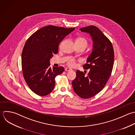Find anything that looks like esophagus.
<instances>
[{
    "mask_svg": "<svg viewBox=\"0 0 135 135\" xmlns=\"http://www.w3.org/2000/svg\"><path fill=\"white\" fill-rule=\"evenodd\" d=\"M65 70L66 71H69L71 70V69H70L69 68H66L65 69Z\"/></svg>",
    "mask_w": 135,
    "mask_h": 135,
    "instance_id": "obj_1",
    "label": "esophagus"
}]
</instances>
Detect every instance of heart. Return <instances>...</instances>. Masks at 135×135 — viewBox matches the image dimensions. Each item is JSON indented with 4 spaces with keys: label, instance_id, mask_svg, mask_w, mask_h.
<instances>
[{
    "label": "heart",
    "instance_id": "b5f03b06",
    "mask_svg": "<svg viewBox=\"0 0 135 135\" xmlns=\"http://www.w3.org/2000/svg\"><path fill=\"white\" fill-rule=\"evenodd\" d=\"M76 44L83 45L86 48L88 45V41L85 38L83 37H79L77 38V39H76ZM76 60L75 59H71L69 60L67 63V65L70 67H74L76 65Z\"/></svg>",
    "mask_w": 135,
    "mask_h": 135
}]
</instances>
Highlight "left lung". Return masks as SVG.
I'll use <instances>...</instances> for the list:
<instances>
[{
  "instance_id": "8db88e82",
  "label": "left lung",
  "mask_w": 135,
  "mask_h": 135,
  "mask_svg": "<svg viewBox=\"0 0 135 135\" xmlns=\"http://www.w3.org/2000/svg\"><path fill=\"white\" fill-rule=\"evenodd\" d=\"M89 33L93 43V50L83 68L89 72L87 76L77 70L72 85L75 92L84 99L90 98L102 90L112 74L114 63V50L110 40L95 26L80 28Z\"/></svg>"
}]
</instances>
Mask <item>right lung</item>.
<instances>
[{
	"label": "right lung",
	"mask_w": 135,
	"mask_h": 135,
	"mask_svg": "<svg viewBox=\"0 0 135 135\" xmlns=\"http://www.w3.org/2000/svg\"><path fill=\"white\" fill-rule=\"evenodd\" d=\"M75 28L52 25L38 30L27 40L21 55L23 76L29 88L36 94L45 96L55 86V77L64 71L62 67H50L49 61L58 52L60 42Z\"/></svg>",
	"instance_id": "add662e5"
}]
</instances>
